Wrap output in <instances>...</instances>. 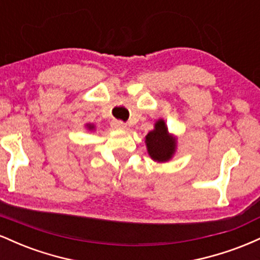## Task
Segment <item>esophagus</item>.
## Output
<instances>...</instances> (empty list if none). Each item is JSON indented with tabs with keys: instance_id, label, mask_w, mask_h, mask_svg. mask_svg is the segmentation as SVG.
<instances>
[{
	"instance_id": "esophagus-1",
	"label": "esophagus",
	"mask_w": 260,
	"mask_h": 260,
	"mask_svg": "<svg viewBox=\"0 0 260 260\" xmlns=\"http://www.w3.org/2000/svg\"><path fill=\"white\" fill-rule=\"evenodd\" d=\"M126 127L127 126L122 121H113L112 122V128H115V129H126Z\"/></svg>"
}]
</instances>
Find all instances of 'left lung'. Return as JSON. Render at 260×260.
Wrapping results in <instances>:
<instances>
[{
	"instance_id": "obj_1",
	"label": "left lung",
	"mask_w": 260,
	"mask_h": 260,
	"mask_svg": "<svg viewBox=\"0 0 260 260\" xmlns=\"http://www.w3.org/2000/svg\"><path fill=\"white\" fill-rule=\"evenodd\" d=\"M149 156L156 162H168L177 149V137L169 132L166 122L160 118L155 122L154 129L145 136Z\"/></svg>"
}]
</instances>
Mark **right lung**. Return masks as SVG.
Masks as SVG:
<instances>
[{"label":"right lung","mask_w":260,"mask_h":260,"mask_svg":"<svg viewBox=\"0 0 260 260\" xmlns=\"http://www.w3.org/2000/svg\"><path fill=\"white\" fill-rule=\"evenodd\" d=\"M85 126H86V128H88L89 131H92V129H95V126H94V124H92V123H86Z\"/></svg>","instance_id":"add662e5"}]
</instances>
